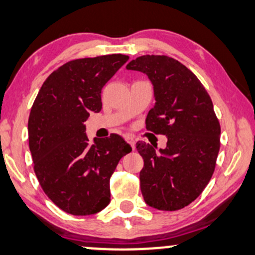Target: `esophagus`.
Listing matches in <instances>:
<instances>
[{
  "label": "esophagus",
  "mask_w": 255,
  "mask_h": 255,
  "mask_svg": "<svg viewBox=\"0 0 255 255\" xmlns=\"http://www.w3.org/2000/svg\"><path fill=\"white\" fill-rule=\"evenodd\" d=\"M125 138H126V141H127V142L130 144L131 148H133V149H134V147H135V140H134V137L131 136V135H127V136H126Z\"/></svg>",
  "instance_id": "34e87169"
}]
</instances>
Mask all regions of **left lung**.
<instances>
[{
    "label": "left lung",
    "mask_w": 255,
    "mask_h": 255,
    "mask_svg": "<svg viewBox=\"0 0 255 255\" xmlns=\"http://www.w3.org/2000/svg\"><path fill=\"white\" fill-rule=\"evenodd\" d=\"M128 70L146 74L155 105L146 127L167 136V147L138 141L143 159L140 186L146 204L160 211H178L198 198L214 173L220 149V124L207 90L191 70L165 55L131 60Z\"/></svg>",
    "instance_id": "1"
}]
</instances>
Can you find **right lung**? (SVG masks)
Masks as SVG:
<instances>
[{"mask_svg":"<svg viewBox=\"0 0 255 255\" xmlns=\"http://www.w3.org/2000/svg\"><path fill=\"white\" fill-rule=\"evenodd\" d=\"M112 54L73 60L53 72L28 121L34 170L48 198L73 215L95 214L111 202L109 180L131 147L118 134L89 144L85 121L102 108L101 90L127 62Z\"/></svg>","mask_w":255,"mask_h":255,"instance_id":"right-lung-1","label":"right lung"}]
</instances>
